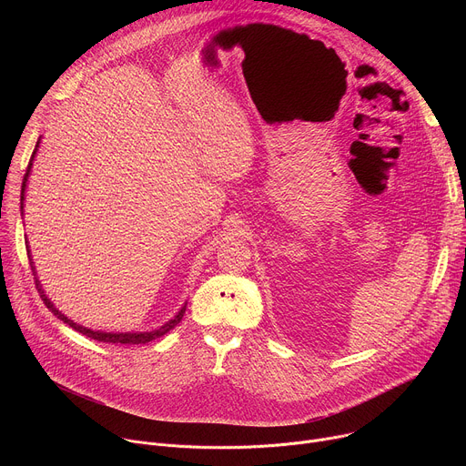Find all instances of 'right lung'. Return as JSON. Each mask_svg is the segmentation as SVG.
Segmentation results:
<instances>
[{"label": "right lung", "instance_id": "right-lung-1", "mask_svg": "<svg viewBox=\"0 0 466 466\" xmlns=\"http://www.w3.org/2000/svg\"><path fill=\"white\" fill-rule=\"evenodd\" d=\"M38 146H40V140L36 142V147H35V151H33V157H31V162H29V166H27V173H25V177H24V184H22V210H24V201H25V186H27V177H29V173H31V166H33V158H35V155H36V149H38ZM27 254H29V258H31V252L27 250ZM31 261V259H29ZM33 263V261H31ZM33 268V271H35V265H31ZM36 288H38V291H40V297H42V300L46 302V306L53 311V315H56L60 320H64L66 324H70L74 329H77V331H81L83 336H86V338H90V339H96V341H101V343H119V345H146V343H149V341H153V339H157V338H162L164 334H167L169 329H173L180 320H182V317H184V311H186V304L180 308V311L171 319V320H167L166 324H162L160 328H157V329H151V331H125V334H114V331H99V329H90V328H85V326H81V324H77V322H74L72 319H68L66 317L64 313H60L55 306H53V302L44 295V289H42V286H40V282L36 280Z\"/></svg>", "mask_w": 466, "mask_h": 466}]
</instances>
